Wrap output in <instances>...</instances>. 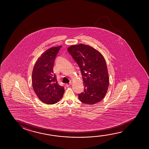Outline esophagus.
Listing matches in <instances>:
<instances>
[{
	"instance_id": "obj_1",
	"label": "esophagus",
	"mask_w": 149,
	"mask_h": 149,
	"mask_svg": "<svg viewBox=\"0 0 149 149\" xmlns=\"http://www.w3.org/2000/svg\"><path fill=\"white\" fill-rule=\"evenodd\" d=\"M71 84L72 82H70V83H69V84H65V86H66L67 87H69V86H71Z\"/></svg>"
}]
</instances>
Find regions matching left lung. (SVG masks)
Returning <instances> with one entry per match:
<instances>
[{
    "label": "left lung",
    "mask_w": 149,
    "mask_h": 149,
    "mask_svg": "<svg viewBox=\"0 0 149 149\" xmlns=\"http://www.w3.org/2000/svg\"><path fill=\"white\" fill-rule=\"evenodd\" d=\"M68 51L79 65L82 76L84 89L78 94L80 101L88 105L100 102L106 95L109 84L103 56L94 48L82 44L71 46Z\"/></svg>",
    "instance_id": "1"
}]
</instances>
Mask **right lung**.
I'll list each match as a JSON object with an SVG mask.
<instances>
[{"mask_svg":"<svg viewBox=\"0 0 149 149\" xmlns=\"http://www.w3.org/2000/svg\"><path fill=\"white\" fill-rule=\"evenodd\" d=\"M61 46L51 47L37 59L32 73V86L35 94L42 102L54 104L63 96L65 88L58 84L53 72L55 57Z\"/></svg>","mask_w":149,"mask_h":149,"instance_id":"obj_1","label":"right lung"}]
</instances>
